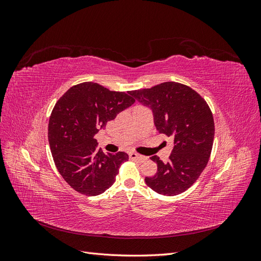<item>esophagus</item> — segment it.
I'll return each mask as SVG.
<instances>
[{
	"instance_id": "1",
	"label": "esophagus",
	"mask_w": 261,
	"mask_h": 261,
	"mask_svg": "<svg viewBox=\"0 0 261 261\" xmlns=\"http://www.w3.org/2000/svg\"><path fill=\"white\" fill-rule=\"evenodd\" d=\"M129 158H130L132 160H136V161H139V162L145 161V160L147 159L146 156L141 155V154H138V153H136V152H130V153H129Z\"/></svg>"
}]
</instances>
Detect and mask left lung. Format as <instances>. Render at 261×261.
<instances>
[{"instance_id": "left-lung-1", "label": "left lung", "mask_w": 261, "mask_h": 261, "mask_svg": "<svg viewBox=\"0 0 261 261\" xmlns=\"http://www.w3.org/2000/svg\"><path fill=\"white\" fill-rule=\"evenodd\" d=\"M130 96L152 111L156 130L173 138L170 161L151 160L158 171L146 184L158 194L175 196L191 187L209 161L215 138V122L207 102L191 87L167 82Z\"/></svg>"}]
</instances>
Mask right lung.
<instances>
[{
    "instance_id": "1",
    "label": "right lung",
    "mask_w": 261,
    "mask_h": 261,
    "mask_svg": "<svg viewBox=\"0 0 261 261\" xmlns=\"http://www.w3.org/2000/svg\"><path fill=\"white\" fill-rule=\"evenodd\" d=\"M87 82L69 88L55 105L49 121V144L58 171L67 184L86 196L105 193L115 181L128 154L105 153L96 134L129 108L135 99Z\"/></svg>"
}]
</instances>
